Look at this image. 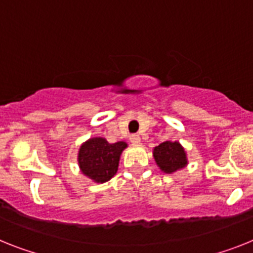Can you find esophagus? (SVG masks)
Listing matches in <instances>:
<instances>
[{"instance_id":"1","label":"esophagus","mask_w":253,"mask_h":253,"mask_svg":"<svg viewBox=\"0 0 253 253\" xmlns=\"http://www.w3.org/2000/svg\"><path fill=\"white\" fill-rule=\"evenodd\" d=\"M130 141L132 145H140V143H141V139H140L139 135H131Z\"/></svg>"}]
</instances>
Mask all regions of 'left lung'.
I'll return each instance as SVG.
<instances>
[{
    "mask_svg": "<svg viewBox=\"0 0 253 253\" xmlns=\"http://www.w3.org/2000/svg\"><path fill=\"white\" fill-rule=\"evenodd\" d=\"M157 166L165 173H173L188 165L185 149L179 141H165L153 149Z\"/></svg>",
    "mask_w": 253,
    "mask_h": 253,
    "instance_id": "left-lung-1",
    "label": "left lung"
}]
</instances>
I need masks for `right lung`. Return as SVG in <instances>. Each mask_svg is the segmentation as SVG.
I'll list each match as a JSON object with an SVG mask.
<instances>
[{
    "label": "right lung",
    "instance_id": "1",
    "mask_svg": "<svg viewBox=\"0 0 253 253\" xmlns=\"http://www.w3.org/2000/svg\"><path fill=\"white\" fill-rule=\"evenodd\" d=\"M126 148L125 141L110 144L104 137H91L78 150L81 172L97 184L109 181L118 171L121 154Z\"/></svg>",
    "mask_w": 253,
    "mask_h": 253
}]
</instances>
